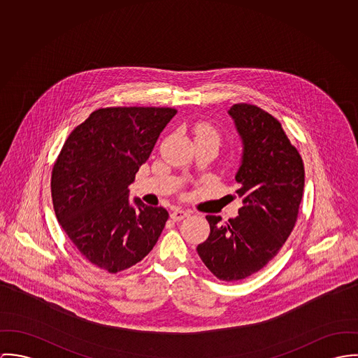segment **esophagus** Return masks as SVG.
<instances>
[{"label": "esophagus", "instance_id": "obj_1", "mask_svg": "<svg viewBox=\"0 0 358 358\" xmlns=\"http://www.w3.org/2000/svg\"><path fill=\"white\" fill-rule=\"evenodd\" d=\"M188 215H189V213L185 211V210H181V208H176V210H173V211L170 213V218H171L173 221H181V220H184V218L188 217Z\"/></svg>", "mask_w": 358, "mask_h": 358}]
</instances>
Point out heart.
Here are the masks:
<instances>
[{
  "instance_id": "heart-1",
  "label": "heart",
  "mask_w": 358,
  "mask_h": 358,
  "mask_svg": "<svg viewBox=\"0 0 358 358\" xmlns=\"http://www.w3.org/2000/svg\"><path fill=\"white\" fill-rule=\"evenodd\" d=\"M198 137H210V138H214L217 143L220 141L218 133L208 124H199L196 127V138Z\"/></svg>"
}]
</instances>
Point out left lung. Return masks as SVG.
Listing matches in <instances>:
<instances>
[{"label":"left lung","mask_w":358,"mask_h":358,"mask_svg":"<svg viewBox=\"0 0 358 358\" xmlns=\"http://www.w3.org/2000/svg\"><path fill=\"white\" fill-rule=\"evenodd\" d=\"M243 151L235 180L243 206L238 215L221 222L207 215L210 236L198 254L208 271L225 281H238L261 271L294 229L305 187L303 162L280 122L251 104L228 111Z\"/></svg>","instance_id":"obj_1"}]
</instances>
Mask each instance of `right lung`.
<instances>
[{
    "label": "right lung",
    "mask_w": 358,
    "mask_h": 358,
    "mask_svg": "<svg viewBox=\"0 0 358 358\" xmlns=\"http://www.w3.org/2000/svg\"><path fill=\"white\" fill-rule=\"evenodd\" d=\"M174 108L117 107L93 111L66 140L52 171L59 224L80 254L110 273L140 262L169 218L163 207L129 200Z\"/></svg>",
    "instance_id": "1"
}]
</instances>
